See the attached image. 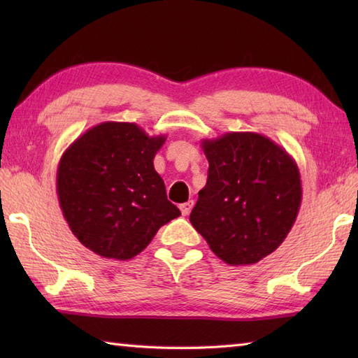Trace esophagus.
Returning a JSON list of instances; mask_svg holds the SVG:
<instances>
[{"mask_svg":"<svg viewBox=\"0 0 358 358\" xmlns=\"http://www.w3.org/2000/svg\"><path fill=\"white\" fill-rule=\"evenodd\" d=\"M192 207H194V202H192V201L181 203V205H180L181 215H183V216H187V215H189V213H191V210H192Z\"/></svg>","mask_w":358,"mask_h":358,"instance_id":"obj_1","label":"esophagus"}]
</instances>
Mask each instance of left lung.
Wrapping results in <instances>:
<instances>
[{"label":"left lung","mask_w":358,"mask_h":358,"mask_svg":"<svg viewBox=\"0 0 358 358\" xmlns=\"http://www.w3.org/2000/svg\"><path fill=\"white\" fill-rule=\"evenodd\" d=\"M201 145L208 180L189 221L226 264H257L278 250L299 215V166L257 132H226Z\"/></svg>","instance_id":"8db88e82"}]
</instances>
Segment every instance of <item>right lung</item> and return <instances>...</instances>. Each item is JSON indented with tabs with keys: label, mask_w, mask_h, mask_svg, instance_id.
Wrapping results in <instances>:
<instances>
[{
	"label": "right lung",
	"mask_w": 358,
	"mask_h": 358,
	"mask_svg": "<svg viewBox=\"0 0 358 358\" xmlns=\"http://www.w3.org/2000/svg\"><path fill=\"white\" fill-rule=\"evenodd\" d=\"M166 138L148 136L136 123L104 121L66 148L57 171L58 202L85 248L129 260L181 215L153 166Z\"/></svg>",
	"instance_id": "right-lung-1"
}]
</instances>
